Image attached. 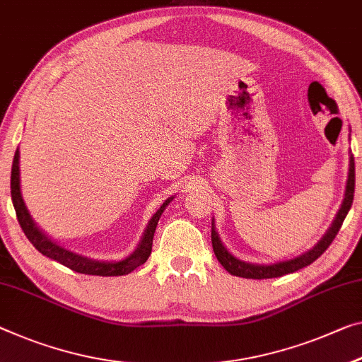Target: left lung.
I'll use <instances>...</instances> for the list:
<instances>
[{"instance_id": "left-lung-1", "label": "left lung", "mask_w": 362, "mask_h": 362, "mask_svg": "<svg viewBox=\"0 0 362 362\" xmlns=\"http://www.w3.org/2000/svg\"><path fill=\"white\" fill-rule=\"evenodd\" d=\"M353 197H354V158L353 153H349V170H348V181H346V189H344V199L340 210L333 220L332 226L327 230V233L319 243L315 244L313 249L305 251L304 254L298 255V257L281 260V262L275 264H251L244 262V260L236 259L228 249L223 246L218 233L215 230V220H212V246L214 252L218 259V262L223 265V269L230 272L231 275L235 276H243V278H254V280H264V278H276L283 276L288 274H293L299 269H304L314 262L315 259H319L322 254L327 251V247L330 246L333 239H335L337 233L340 231L344 218L349 212L353 205Z\"/></svg>"}]
</instances>
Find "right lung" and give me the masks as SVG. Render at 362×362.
Wrapping results in <instances>:
<instances>
[{
	"label": "right lung",
	"mask_w": 362,
	"mask_h": 362,
	"mask_svg": "<svg viewBox=\"0 0 362 362\" xmlns=\"http://www.w3.org/2000/svg\"><path fill=\"white\" fill-rule=\"evenodd\" d=\"M11 199H13V205L16 209V215H18L19 225L22 231L25 233V236L29 241L35 246L38 252L47 255L48 259L57 260L61 265L68 267V269L77 272V274H86V275H98V276H119L127 275L132 270L137 269L139 265H142L148 259L150 252H152V243H153V233L155 228L158 225L160 216H162L163 210L168 207V204L173 200V197H168L163 202L157 212L153 214L150 218L148 225L144 231L141 238V243L137 244L136 251L127 255V257L121 260H95L86 255L76 254L59 246L58 243H54L47 233L37 226L35 221L29 214V210L25 207L24 199H22L21 192V170H19V147L14 153L13 160V170H11Z\"/></svg>",
	"instance_id": "add662e5"
}]
</instances>
